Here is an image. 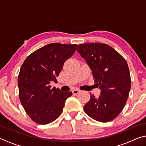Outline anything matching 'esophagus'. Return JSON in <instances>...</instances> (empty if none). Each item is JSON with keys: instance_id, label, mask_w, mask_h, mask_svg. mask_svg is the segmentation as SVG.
I'll list each match as a JSON object with an SVG mask.
<instances>
[{"instance_id": "esophagus-1", "label": "esophagus", "mask_w": 146, "mask_h": 146, "mask_svg": "<svg viewBox=\"0 0 146 146\" xmlns=\"http://www.w3.org/2000/svg\"><path fill=\"white\" fill-rule=\"evenodd\" d=\"M79 92H80V90H73L72 91V93L73 95H76V94H78Z\"/></svg>"}]
</instances>
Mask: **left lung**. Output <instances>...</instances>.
Masks as SVG:
<instances>
[{
    "label": "left lung",
    "instance_id": "left-lung-1",
    "mask_svg": "<svg viewBox=\"0 0 146 146\" xmlns=\"http://www.w3.org/2000/svg\"><path fill=\"white\" fill-rule=\"evenodd\" d=\"M76 50L92 71L96 85L101 91L98 98L91 95L84 110L98 122L115 119L124 108L131 89L126 61L112 47L105 44H82Z\"/></svg>",
    "mask_w": 146,
    "mask_h": 146
}]
</instances>
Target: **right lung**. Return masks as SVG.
Listing matches in <instances>:
<instances>
[{
	"label": "right lung",
	"mask_w": 146,
	"mask_h": 146,
	"mask_svg": "<svg viewBox=\"0 0 146 146\" xmlns=\"http://www.w3.org/2000/svg\"><path fill=\"white\" fill-rule=\"evenodd\" d=\"M76 44L51 43L29 55L18 76L19 98L24 110L35 122L48 124L61 115L66 99L72 92L51 88L50 83L72 56Z\"/></svg>",
	"instance_id": "add662e5"
}]
</instances>
